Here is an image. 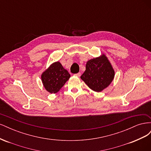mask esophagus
I'll use <instances>...</instances> for the list:
<instances>
[{"label": "esophagus", "mask_w": 151, "mask_h": 151, "mask_svg": "<svg viewBox=\"0 0 151 151\" xmlns=\"http://www.w3.org/2000/svg\"><path fill=\"white\" fill-rule=\"evenodd\" d=\"M76 76H77V77H80L81 76V74L80 72H79V73H77V74H74Z\"/></svg>", "instance_id": "obj_1"}]
</instances>
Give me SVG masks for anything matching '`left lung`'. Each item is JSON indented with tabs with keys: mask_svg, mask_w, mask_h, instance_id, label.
Returning a JSON list of instances; mask_svg holds the SVG:
<instances>
[{
	"mask_svg": "<svg viewBox=\"0 0 151 151\" xmlns=\"http://www.w3.org/2000/svg\"><path fill=\"white\" fill-rule=\"evenodd\" d=\"M114 77L115 71L110 62L103 55L87 62L86 70L81 78L90 89L101 92L111 84Z\"/></svg>",
	"mask_w": 151,
	"mask_h": 151,
	"instance_id": "left-lung-1",
	"label": "left lung"
}]
</instances>
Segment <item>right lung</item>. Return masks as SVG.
I'll list each match as a JSON object with an SVG mask.
<instances>
[{
	"label": "right lung",
	"mask_w": 151,
	"mask_h": 151,
	"mask_svg": "<svg viewBox=\"0 0 151 151\" xmlns=\"http://www.w3.org/2000/svg\"><path fill=\"white\" fill-rule=\"evenodd\" d=\"M70 77V74L61 63L56 62L52 63L42 74V81L48 92L57 93Z\"/></svg>",
	"instance_id": "right-lung-1"
}]
</instances>
